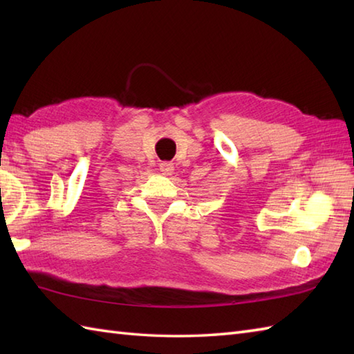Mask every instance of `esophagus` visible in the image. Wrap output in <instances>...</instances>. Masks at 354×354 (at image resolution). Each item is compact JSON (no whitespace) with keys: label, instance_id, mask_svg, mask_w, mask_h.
<instances>
[{"label":"esophagus","instance_id":"esophagus-1","mask_svg":"<svg viewBox=\"0 0 354 354\" xmlns=\"http://www.w3.org/2000/svg\"><path fill=\"white\" fill-rule=\"evenodd\" d=\"M160 170L162 171V175L169 176V175H171L173 170H175V165H173V162H170V161H162L160 164Z\"/></svg>","mask_w":354,"mask_h":354}]
</instances>
